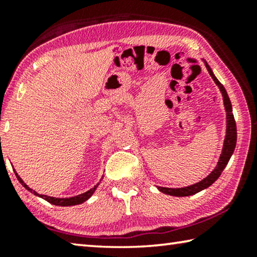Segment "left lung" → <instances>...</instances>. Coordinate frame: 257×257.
Returning a JSON list of instances; mask_svg holds the SVG:
<instances>
[{
  "label": "left lung",
  "mask_w": 257,
  "mask_h": 257,
  "mask_svg": "<svg viewBox=\"0 0 257 257\" xmlns=\"http://www.w3.org/2000/svg\"><path fill=\"white\" fill-rule=\"evenodd\" d=\"M205 64H206V67H207V70H208L210 76L213 77L215 83L218 85L219 90H221L222 96H223L224 106H225V111H226L225 140H224L223 150H222L221 157H219V160L217 162V166L215 167V169L213 170V172H211L206 178H203L202 181H200L199 183H195V184H193V185L180 187V189H172V187L158 186V190L160 191V192L169 194V195H174V197H187V195L195 194V193L200 192V191H202V190L207 189V187H209L219 176H221V174L224 170V168L226 167L231 156L233 154V151L235 149V144H237V125H235L234 116H233V113H232V105H231L230 98H229V96H227L225 88H224L223 84L217 80V77L214 75V73H213V71H211V68L209 67V65L206 62H205Z\"/></svg>",
  "instance_id": "obj_1"
}]
</instances>
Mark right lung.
Listing matches in <instances>:
<instances>
[{
	"instance_id": "1",
	"label": "right lung",
	"mask_w": 257,
	"mask_h": 257,
	"mask_svg": "<svg viewBox=\"0 0 257 257\" xmlns=\"http://www.w3.org/2000/svg\"><path fill=\"white\" fill-rule=\"evenodd\" d=\"M16 173V170H15ZM16 176H17L18 181L20 182V184H22L24 187H25L26 190L31 191V193H33L35 195H38V197L44 199V200H47L48 202L52 203V205H56V206H75V205H80V203H82L84 201H87L89 198L91 197V195L93 194V192H95L97 187H98L99 183L97 185H95L92 187V189H90L89 191H87V192L84 193H81L79 195H75V197H72V198H55V197H49V195H46V194H39L38 192H35L34 190H32L31 187H28V185H26L25 183H24V181L22 180L18 176V174L16 173Z\"/></svg>"
}]
</instances>
